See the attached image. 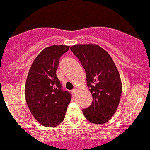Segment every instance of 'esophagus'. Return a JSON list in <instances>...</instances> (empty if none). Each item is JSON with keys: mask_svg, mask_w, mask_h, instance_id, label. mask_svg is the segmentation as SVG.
<instances>
[{"mask_svg": "<svg viewBox=\"0 0 150 150\" xmlns=\"http://www.w3.org/2000/svg\"><path fill=\"white\" fill-rule=\"evenodd\" d=\"M77 91H78V89H76V88H74V89L71 91V92H72V93L74 94V95H75V94L77 93Z\"/></svg>", "mask_w": 150, "mask_h": 150, "instance_id": "obj_1", "label": "esophagus"}]
</instances>
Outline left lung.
<instances>
[{"mask_svg":"<svg viewBox=\"0 0 150 150\" xmlns=\"http://www.w3.org/2000/svg\"><path fill=\"white\" fill-rule=\"evenodd\" d=\"M70 49L85 69L93 97L91 106L83 110L84 116L93 124H105L120 104L122 84L118 69L109 54L97 44H76Z\"/></svg>","mask_w":150,"mask_h":150,"instance_id":"1","label":"left lung"}]
</instances>
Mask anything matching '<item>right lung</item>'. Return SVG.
Here are the masks:
<instances>
[{"instance_id":"right-lung-1","label":"right lung","mask_w":150,"mask_h":150,"mask_svg":"<svg viewBox=\"0 0 150 150\" xmlns=\"http://www.w3.org/2000/svg\"><path fill=\"white\" fill-rule=\"evenodd\" d=\"M69 46L54 45L41 51L28 71L25 83V99L32 115L46 127H54L63 122L71 94L63 91L57 76L61 55Z\"/></svg>"}]
</instances>
